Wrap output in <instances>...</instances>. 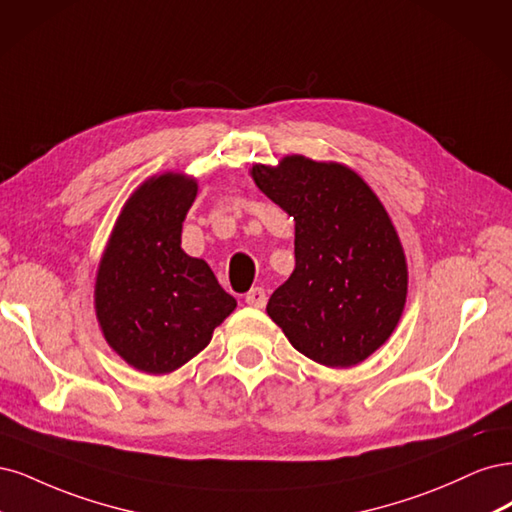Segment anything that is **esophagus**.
<instances>
[{"mask_svg": "<svg viewBox=\"0 0 512 512\" xmlns=\"http://www.w3.org/2000/svg\"><path fill=\"white\" fill-rule=\"evenodd\" d=\"M244 302L253 308H263L266 306V291H263L261 287H253L249 293H246Z\"/></svg>", "mask_w": 512, "mask_h": 512, "instance_id": "esophagus-1", "label": "esophagus"}]
</instances>
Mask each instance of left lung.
<instances>
[{
    "instance_id": "1",
    "label": "left lung",
    "mask_w": 512,
    "mask_h": 512,
    "mask_svg": "<svg viewBox=\"0 0 512 512\" xmlns=\"http://www.w3.org/2000/svg\"><path fill=\"white\" fill-rule=\"evenodd\" d=\"M251 174L295 221V270L268 315L317 364H359L391 336L406 302V259L389 214L340 163L293 155Z\"/></svg>"
}]
</instances>
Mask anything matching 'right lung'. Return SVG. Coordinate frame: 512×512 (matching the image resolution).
Returning a JSON list of instances; mask_svg holds the SVG:
<instances>
[{
	"label": "right lung",
	"instance_id": "obj_1",
	"mask_svg": "<svg viewBox=\"0 0 512 512\" xmlns=\"http://www.w3.org/2000/svg\"><path fill=\"white\" fill-rule=\"evenodd\" d=\"M197 183L163 174L129 197L95 283V310L108 344L148 374L180 368L210 342L236 300L208 263L180 249Z\"/></svg>",
	"mask_w": 512,
	"mask_h": 512
}]
</instances>
